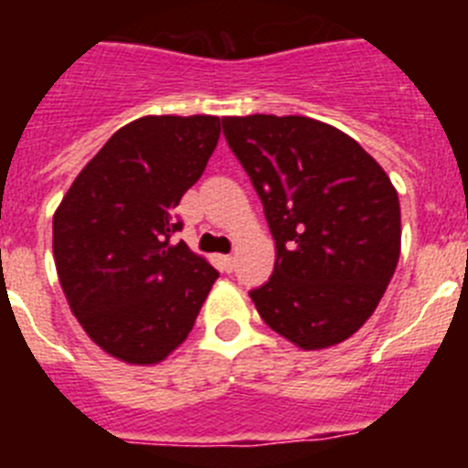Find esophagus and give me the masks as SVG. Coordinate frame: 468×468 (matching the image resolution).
Listing matches in <instances>:
<instances>
[{
	"mask_svg": "<svg viewBox=\"0 0 468 468\" xmlns=\"http://www.w3.org/2000/svg\"><path fill=\"white\" fill-rule=\"evenodd\" d=\"M220 264H222V270L231 271V270H234V258H231V255H222Z\"/></svg>",
	"mask_w": 468,
	"mask_h": 468,
	"instance_id": "obj_1",
	"label": "esophagus"
}]
</instances>
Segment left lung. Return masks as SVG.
I'll return each instance as SVG.
<instances>
[{"mask_svg":"<svg viewBox=\"0 0 468 468\" xmlns=\"http://www.w3.org/2000/svg\"><path fill=\"white\" fill-rule=\"evenodd\" d=\"M222 131L276 241L255 309L300 349L340 345L373 316L399 264L394 185L356 140L316 119L225 117Z\"/></svg>","mask_w":468,"mask_h":468,"instance_id":"obj_1","label":"left lung"}]
</instances>
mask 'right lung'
<instances>
[{"label":"right lung","instance_id":"add662e5","mask_svg":"<svg viewBox=\"0 0 468 468\" xmlns=\"http://www.w3.org/2000/svg\"><path fill=\"white\" fill-rule=\"evenodd\" d=\"M220 138V119L143 117L112 135L53 215L69 309L119 361L152 366L187 340L218 271L185 241L176 206Z\"/></svg>","mask_w":468,"mask_h":468}]
</instances>
